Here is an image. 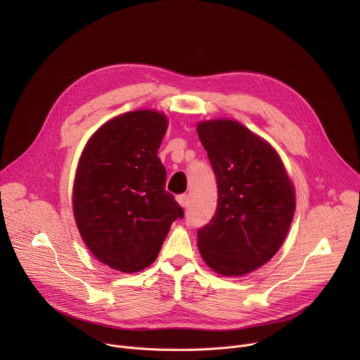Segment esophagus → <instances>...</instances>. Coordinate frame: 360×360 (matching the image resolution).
<instances>
[{"label":"esophagus","mask_w":360,"mask_h":360,"mask_svg":"<svg viewBox=\"0 0 360 360\" xmlns=\"http://www.w3.org/2000/svg\"><path fill=\"white\" fill-rule=\"evenodd\" d=\"M176 200H178V203L181 205V207H184V208H186V207H188V203H189V198H188V195H186V193H181V195H178V196H176Z\"/></svg>","instance_id":"obj_1"}]
</instances>
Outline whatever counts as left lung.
<instances>
[{"label": "left lung", "mask_w": 360, "mask_h": 360, "mask_svg": "<svg viewBox=\"0 0 360 360\" xmlns=\"http://www.w3.org/2000/svg\"><path fill=\"white\" fill-rule=\"evenodd\" d=\"M218 184L217 211L198 229L203 261L225 276L265 265L295 215V192L275 149L236 121L198 124Z\"/></svg>", "instance_id": "obj_1"}]
</instances>
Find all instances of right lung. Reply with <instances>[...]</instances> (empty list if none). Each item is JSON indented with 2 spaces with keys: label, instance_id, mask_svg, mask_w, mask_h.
I'll return each instance as SVG.
<instances>
[{
  "label": "right lung",
  "instance_id": "right-lung-1",
  "mask_svg": "<svg viewBox=\"0 0 360 360\" xmlns=\"http://www.w3.org/2000/svg\"><path fill=\"white\" fill-rule=\"evenodd\" d=\"M168 121L134 111L102 125L88 141L75 175L72 205L78 231L98 261L139 272L157 259L184 210L165 189L158 149Z\"/></svg>",
  "mask_w": 360,
  "mask_h": 360
}]
</instances>
